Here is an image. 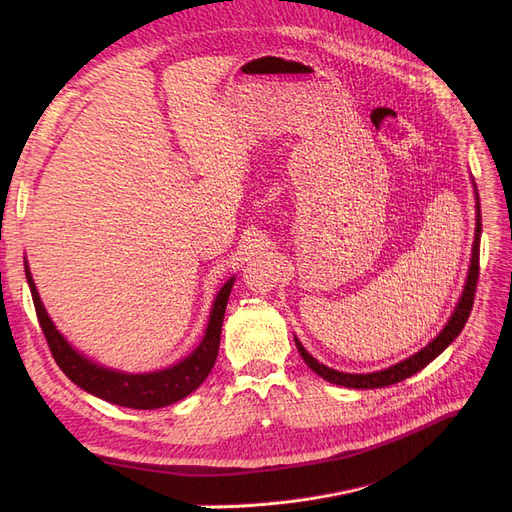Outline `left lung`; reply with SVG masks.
I'll return each mask as SVG.
<instances>
[{
	"mask_svg": "<svg viewBox=\"0 0 512 512\" xmlns=\"http://www.w3.org/2000/svg\"><path fill=\"white\" fill-rule=\"evenodd\" d=\"M474 181V179H472ZM474 196H476V230H474V245H472V258H470V269H468V277H466V286H463L461 297L455 305V312L448 318V322L444 324V329L438 333V337H433L431 342L418 350L416 354L408 356V359L399 361L391 367L380 369V371H371V374H346V371H337L331 369L327 365L318 363L312 354H309L303 344L294 337V344H297L299 354L303 356V361L307 363V367L318 374L320 378H324L331 384H339V386H348V389H382V386H389L395 382L406 380L410 376H414L416 371H421L423 367H427L438 354H442L448 346L455 342V337L461 333V329L466 327L468 316L472 312V303H474V292H476V282H478V254H480V203H478V192H476V183H474Z\"/></svg>",
	"mask_w": 512,
	"mask_h": 512,
	"instance_id": "obj_1",
	"label": "left lung"
}]
</instances>
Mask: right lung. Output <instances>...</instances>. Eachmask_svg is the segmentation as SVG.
Masks as SVG:
<instances>
[{"label":"right lung","instance_id":"obj_1","mask_svg":"<svg viewBox=\"0 0 512 512\" xmlns=\"http://www.w3.org/2000/svg\"><path fill=\"white\" fill-rule=\"evenodd\" d=\"M25 277L29 290H32L34 307L42 333L46 337V344H49L59 369L64 371L76 386H81L83 391L108 401V404H117L134 410H156L170 406L175 404V401L188 397L205 382L209 371L215 365V359H218L226 303L230 297V288L235 284V277H230V280L220 288L218 297L213 301L203 342L198 344V348L190 356H185L179 363L160 371H149V374H126V371L98 365L76 348H72L68 339L57 331L49 314H46L38 288L34 284V277L29 273L27 260Z\"/></svg>","mask_w":512,"mask_h":512}]
</instances>
